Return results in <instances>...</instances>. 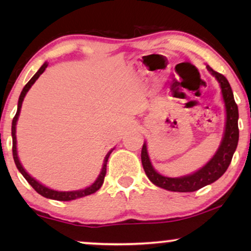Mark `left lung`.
Returning <instances> with one entry per match:
<instances>
[{
  "label": "left lung",
  "instance_id": "obj_1",
  "mask_svg": "<svg viewBox=\"0 0 251 251\" xmlns=\"http://www.w3.org/2000/svg\"><path fill=\"white\" fill-rule=\"evenodd\" d=\"M207 70L210 72L211 75L217 78L219 85L222 89L223 99L225 102L226 109V125L225 132L223 137L221 146L218 147L217 152L211 160L202 167L201 169L195 171L194 174L187 175V176L171 178L166 177L157 173L151 163L149 152H147V145L144 143L142 149V163L145 170L146 176L154 185L167 191L173 192H194L200 188L207 186V185L214 183L221 178L231 163L233 154H234L236 146L239 142V111L238 105L234 100V96L231 85H229L227 78L224 75L212 70L207 65Z\"/></svg>",
  "mask_w": 251,
  "mask_h": 251
}]
</instances>
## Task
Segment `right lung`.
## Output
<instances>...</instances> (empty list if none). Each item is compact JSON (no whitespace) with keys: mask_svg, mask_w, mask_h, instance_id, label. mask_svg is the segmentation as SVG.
<instances>
[{"mask_svg":"<svg viewBox=\"0 0 251 251\" xmlns=\"http://www.w3.org/2000/svg\"><path fill=\"white\" fill-rule=\"evenodd\" d=\"M48 67V63H44L42 66L40 67V70L36 72L35 75L30 78V80L27 82V84L24 87L22 94L19 96V100H18V108H17V113L15 115V118L12 120V126H11V135H12V154H13V160H15V163L17 168H18V170L20 171V174L23 175L24 177H25V179L28 181L30 186H32L34 190H35L37 193L42 195V197L47 198V199H51V200H58V201H71V200H75V199H78V198H83V197H87V195H90L92 193H95V192H97L99 188L101 187L102 183H104V178H105V175H106V166H107V161H108V157L111 155L112 151L111 150L109 152L106 154L105 156V160H104V164H102V168H101V171L100 174H99V176L96 181L92 185H90L89 187H85L84 190H80V191H71V192H60V191H54V190H51V188L44 186L39 181L34 179V178L30 176L26 173V170L24 169V167L22 166V163H20L19 161V157H18V153H17V138H16V126H17V121H18V116H19V113H20V108H22V104L24 101V98H25V96L27 94V91L29 90L30 87L34 84V82H35L37 78L40 77V75L43 73L44 71H46V68Z\"/></svg>","mask_w":251,"mask_h":251,"instance_id":"1","label":"right lung"}]
</instances>
